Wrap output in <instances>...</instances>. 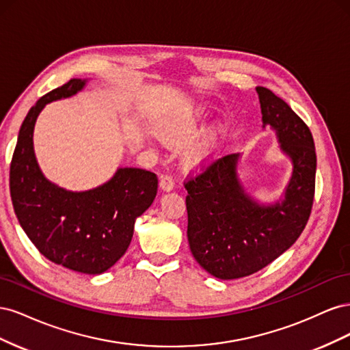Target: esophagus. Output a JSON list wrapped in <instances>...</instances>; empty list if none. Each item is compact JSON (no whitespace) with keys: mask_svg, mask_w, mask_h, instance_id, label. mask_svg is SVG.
Instances as JSON below:
<instances>
[{"mask_svg":"<svg viewBox=\"0 0 350 350\" xmlns=\"http://www.w3.org/2000/svg\"><path fill=\"white\" fill-rule=\"evenodd\" d=\"M159 187H161V189H162L163 193H169V191H172V189H174L175 183H174V179L171 176L165 175V176H162L161 183H159Z\"/></svg>","mask_w":350,"mask_h":350,"instance_id":"esophagus-1","label":"esophagus"}]
</instances>
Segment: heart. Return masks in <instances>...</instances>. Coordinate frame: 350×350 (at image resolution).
I'll return each mask as SVG.
<instances>
[{
    "instance_id": "1",
    "label": "heart",
    "mask_w": 350,
    "mask_h": 350,
    "mask_svg": "<svg viewBox=\"0 0 350 350\" xmlns=\"http://www.w3.org/2000/svg\"><path fill=\"white\" fill-rule=\"evenodd\" d=\"M207 118L208 113L201 105H193L181 112L169 115L157 126L161 140L174 149H183L202 135L185 154L187 166L196 171H201L216 161L229 137L226 122L217 121L206 129Z\"/></svg>"
}]
</instances>
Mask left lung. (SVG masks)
I'll return each mask as SVG.
<instances>
[{
  "instance_id": "left-lung-1",
  "label": "left lung",
  "mask_w": 350,
  "mask_h": 350,
  "mask_svg": "<svg viewBox=\"0 0 350 350\" xmlns=\"http://www.w3.org/2000/svg\"><path fill=\"white\" fill-rule=\"evenodd\" d=\"M262 129L270 125L292 175L280 200L264 204L247 193L238 167L239 153L226 154L185 183L187 237L196 261L211 276H250L280 257L299 238L311 215L317 154L306 124L283 99L256 88Z\"/></svg>"
}]
</instances>
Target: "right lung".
Masks as SVG:
<instances>
[{"label": "right lung", "mask_w": 350, "mask_h": 350, "mask_svg": "<svg viewBox=\"0 0 350 350\" xmlns=\"http://www.w3.org/2000/svg\"><path fill=\"white\" fill-rule=\"evenodd\" d=\"M86 84L71 79L30 108L10 166V194L20 226L42 256L74 271L100 274L129 248L135 219L156 197L157 178L144 169L118 167L96 188L68 191L42 174L33 149L38 116L48 103L71 98Z\"/></svg>", "instance_id": "obj_1"}]
</instances>
